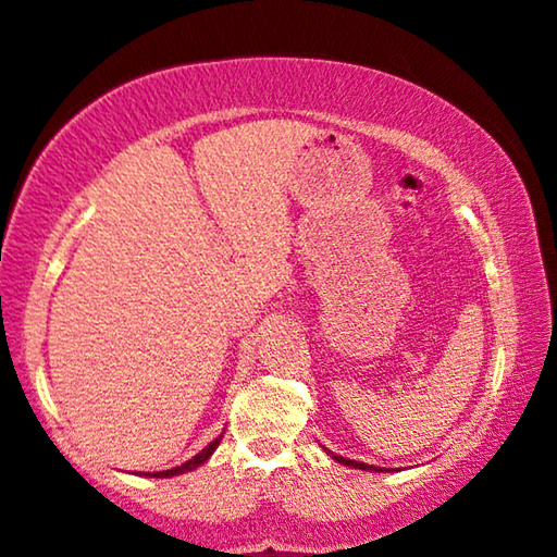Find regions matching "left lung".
Returning a JSON list of instances; mask_svg holds the SVG:
<instances>
[{
    "label": "left lung",
    "instance_id": "8db88e82",
    "mask_svg": "<svg viewBox=\"0 0 557 557\" xmlns=\"http://www.w3.org/2000/svg\"><path fill=\"white\" fill-rule=\"evenodd\" d=\"M333 458H336V461L338 463H346V466H354V469H369V471H380V469H376V466H369V463H359V461H351V458H341V456H333Z\"/></svg>",
    "mask_w": 557,
    "mask_h": 557
}]
</instances>
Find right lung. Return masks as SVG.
<instances>
[{"label":"right lung","instance_id":"right-lung-1","mask_svg":"<svg viewBox=\"0 0 557 557\" xmlns=\"http://www.w3.org/2000/svg\"><path fill=\"white\" fill-rule=\"evenodd\" d=\"M219 443H221V438H216L213 443H209V446H206L201 454L198 456H193L190 461H185V463H181V466H175V469H170V471H158V473H152V476H177V473H185V471H190V469H196V466H201L203 461H209V456L213 454V450L219 448Z\"/></svg>","mask_w":557,"mask_h":557}]
</instances>
